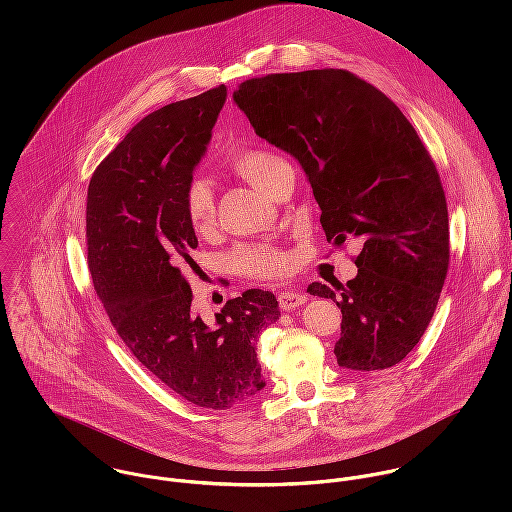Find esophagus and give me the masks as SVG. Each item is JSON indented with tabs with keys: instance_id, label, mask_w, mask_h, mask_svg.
<instances>
[{
	"instance_id": "1",
	"label": "esophagus",
	"mask_w": 512,
	"mask_h": 512,
	"mask_svg": "<svg viewBox=\"0 0 512 512\" xmlns=\"http://www.w3.org/2000/svg\"><path fill=\"white\" fill-rule=\"evenodd\" d=\"M277 300H279V308L289 312V310H296V308L304 306L308 302V296L300 289H287V291H283V294H279Z\"/></svg>"
}]
</instances>
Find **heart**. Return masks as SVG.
<instances>
[{
    "label": "heart",
    "mask_w": 512,
    "mask_h": 512,
    "mask_svg": "<svg viewBox=\"0 0 512 512\" xmlns=\"http://www.w3.org/2000/svg\"><path fill=\"white\" fill-rule=\"evenodd\" d=\"M229 166L255 188L269 192L279 170L289 164L263 145L247 143L229 156ZM182 204L188 223L196 233L212 231L216 223V198L206 178L196 176L186 184ZM231 263L241 275L257 279L281 277L291 267L289 255L273 245H245L233 253Z\"/></svg>",
    "instance_id": "1"
}]
</instances>
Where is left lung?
<instances>
[{"label":"left lung","mask_w":512,"mask_h":512,"mask_svg":"<svg viewBox=\"0 0 512 512\" xmlns=\"http://www.w3.org/2000/svg\"><path fill=\"white\" fill-rule=\"evenodd\" d=\"M233 99L259 137L302 164L326 239L362 245L354 279L308 287L342 312L338 364L393 367L429 326L450 265L444 186L415 127L342 68L247 79Z\"/></svg>","instance_id":"1"}]
</instances>
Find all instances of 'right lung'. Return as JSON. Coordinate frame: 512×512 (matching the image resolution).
<instances>
[{"label":"right lung","mask_w":512,"mask_h":512,"mask_svg":"<svg viewBox=\"0 0 512 512\" xmlns=\"http://www.w3.org/2000/svg\"><path fill=\"white\" fill-rule=\"evenodd\" d=\"M225 99L218 85L143 117L87 192V261L113 328L145 369L206 409H229L265 387L255 340L281 318L263 289L229 300L214 326L192 312L186 269L198 241L182 196Z\"/></svg>","instance_id":"obj_1"}]
</instances>
